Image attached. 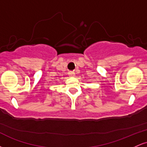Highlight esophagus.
Returning a JSON list of instances; mask_svg holds the SVG:
<instances>
[{
	"mask_svg": "<svg viewBox=\"0 0 147 147\" xmlns=\"http://www.w3.org/2000/svg\"><path fill=\"white\" fill-rule=\"evenodd\" d=\"M68 75L70 76V77H73L74 75H75V73H74L73 72H68Z\"/></svg>",
	"mask_w": 147,
	"mask_h": 147,
	"instance_id": "obj_1",
	"label": "esophagus"
}]
</instances>
